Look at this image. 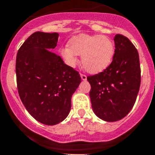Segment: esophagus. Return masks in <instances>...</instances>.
<instances>
[{"label":"esophagus","mask_w":155,"mask_h":155,"mask_svg":"<svg viewBox=\"0 0 155 155\" xmlns=\"http://www.w3.org/2000/svg\"><path fill=\"white\" fill-rule=\"evenodd\" d=\"M80 76H81V79L83 80H87V76L84 75V74H80Z\"/></svg>","instance_id":"1"}]
</instances>
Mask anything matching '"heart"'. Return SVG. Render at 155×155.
<instances>
[{"instance_id":"1","label":"heart","mask_w":155,"mask_h":155,"mask_svg":"<svg viewBox=\"0 0 155 155\" xmlns=\"http://www.w3.org/2000/svg\"><path fill=\"white\" fill-rule=\"evenodd\" d=\"M115 44L109 37L101 35H79L72 37L60 49L64 62L74 67L78 62L77 55H82L83 68L91 73H98L105 69L112 61Z\"/></svg>"}]
</instances>
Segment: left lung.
Wrapping results in <instances>:
<instances>
[{"label":"left lung","mask_w":155,"mask_h":155,"mask_svg":"<svg viewBox=\"0 0 155 155\" xmlns=\"http://www.w3.org/2000/svg\"><path fill=\"white\" fill-rule=\"evenodd\" d=\"M112 61L100 73L87 80L92 108L95 115L106 122L124 118L134 107L140 86L139 54L127 37L115 35Z\"/></svg>","instance_id":"8db88e82"}]
</instances>
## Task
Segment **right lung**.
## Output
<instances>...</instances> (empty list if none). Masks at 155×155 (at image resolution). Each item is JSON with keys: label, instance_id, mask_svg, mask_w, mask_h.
I'll return each instance as SVG.
<instances>
[{"label": "right lung", "instance_id": "1", "mask_svg": "<svg viewBox=\"0 0 155 155\" xmlns=\"http://www.w3.org/2000/svg\"><path fill=\"white\" fill-rule=\"evenodd\" d=\"M59 34L36 32L18 51L16 80L20 99L33 118L54 126L65 119L71 109V98L81 77L48 49L57 46Z\"/></svg>", "mask_w": 155, "mask_h": 155}]
</instances>
